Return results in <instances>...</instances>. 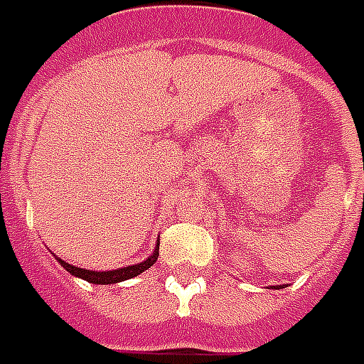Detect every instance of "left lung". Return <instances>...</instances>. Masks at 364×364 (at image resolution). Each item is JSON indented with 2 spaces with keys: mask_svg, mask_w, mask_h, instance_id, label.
<instances>
[{
  "mask_svg": "<svg viewBox=\"0 0 364 364\" xmlns=\"http://www.w3.org/2000/svg\"><path fill=\"white\" fill-rule=\"evenodd\" d=\"M272 288H274V290H278V286H272Z\"/></svg>",
  "mask_w": 364,
  "mask_h": 364,
  "instance_id": "8db88e82",
  "label": "left lung"
}]
</instances>
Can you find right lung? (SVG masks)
Returning <instances> with one entry per match:
<instances>
[{"instance_id":"obj_1","label":"right lung","mask_w":364,"mask_h":364,"mask_svg":"<svg viewBox=\"0 0 364 364\" xmlns=\"http://www.w3.org/2000/svg\"><path fill=\"white\" fill-rule=\"evenodd\" d=\"M53 257L56 259V262H60L66 272H70L72 277L82 278L86 282H92V284H117V282H123V280H129V278L139 277L141 272H145L146 269H151L156 259H159V243L154 247V251L151 252V257H146L143 262H136V264H129V267H123V269H113V270H87L80 269V267H74V264H68L66 260L58 259L53 252Z\"/></svg>"}]
</instances>
